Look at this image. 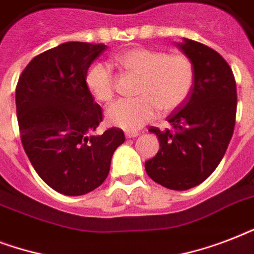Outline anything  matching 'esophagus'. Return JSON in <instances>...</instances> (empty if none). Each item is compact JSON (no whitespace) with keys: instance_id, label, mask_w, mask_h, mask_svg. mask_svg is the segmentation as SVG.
Returning a JSON list of instances; mask_svg holds the SVG:
<instances>
[{"instance_id":"obj_1","label":"esophagus","mask_w":254,"mask_h":254,"mask_svg":"<svg viewBox=\"0 0 254 254\" xmlns=\"http://www.w3.org/2000/svg\"><path fill=\"white\" fill-rule=\"evenodd\" d=\"M125 135H127V138H135V137H138L139 133L138 131H129L127 130V133H125Z\"/></svg>"}]
</instances>
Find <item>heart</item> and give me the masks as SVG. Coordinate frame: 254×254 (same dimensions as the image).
<instances>
[{"mask_svg":"<svg viewBox=\"0 0 254 254\" xmlns=\"http://www.w3.org/2000/svg\"><path fill=\"white\" fill-rule=\"evenodd\" d=\"M116 62L127 71L139 75L134 99L116 101L107 109L109 125L124 130H135L158 113L177 109L189 96L193 84V67L185 55H166L162 51L131 49L119 54ZM85 87L92 97L107 103L113 97L111 67L95 63L85 73Z\"/></svg>","mask_w":254,"mask_h":254,"instance_id":"heart-1","label":"heart"}]
</instances>
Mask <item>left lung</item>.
I'll use <instances>...</instances> for the list:
<instances>
[{"instance_id": "1", "label": "left lung", "mask_w": 254, "mask_h": 254, "mask_svg": "<svg viewBox=\"0 0 254 254\" xmlns=\"http://www.w3.org/2000/svg\"><path fill=\"white\" fill-rule=\"evenodd\" d=\"M177 47L193 67L189 99L167 117L174 130L150 127L158 137L147 175L170 190L185 191L204 182L224 157L236 119L237 92L232 69L220 54L183 38Z\"/></svg>"}]
</instances>
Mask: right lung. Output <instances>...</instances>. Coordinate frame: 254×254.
I'll use <instances>...</instances> for the list:
<instances>
[{
    "label": "right lung",
    "mask_w": 254,
    "mask_h": 254,
    "mask_svg": "<svg viewBox=\"0 0 254 254\" xmlns=\"http://www.w3.org/2000/svg\"><path fill=\"white\" fill-rule=\"evenodd\" d=\"M105 50L85 42L62 43L34 58L15 89L26 154L46 185L68 196L97 189L125 141L116 127L93 134L103 113L85 87V73Z\"/></svg>",
    "instance_id": "obj_1"
}]
</instances>
